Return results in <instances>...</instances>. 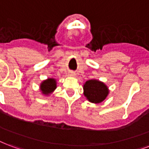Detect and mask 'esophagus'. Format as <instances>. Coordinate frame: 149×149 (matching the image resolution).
Listing matches in <instances>:
<instances>
[{
    "instance_id": "obj_1",
    "label": "esophagus",
    "mask_w": 149,
    "mask_h": 149,
    "mask_svg": "<svg viewBox=\"0 0 149 149\" xmlns=\"http://www.w3.org/2000/svg\"><path fill=\"white\" fill-rule=\"evenodd\" d=\"M69 75H70V76H74V75H75V74L74 73V72H70V73H69Z\"/></svg>"
}]
</instances>
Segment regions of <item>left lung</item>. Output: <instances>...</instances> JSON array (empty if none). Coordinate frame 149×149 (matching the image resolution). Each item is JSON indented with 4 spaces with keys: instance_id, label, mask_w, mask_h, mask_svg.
I'll use <instances>...</instances> for the list:
<instances>
[{
    "instance_id": "left-lung-1",
    "label": "left lung",
    "mask_w": 149,
    "mask_h": 149,
    "mask_svg": "<svg viewBox=\"0 0 149 149\" xmlns=\"http://www.w3.org/2000/svg\"><path fill=\"white\" fill-rule=\"evenodd\" d=\"M84 96L89 102L93 104H100L107 98L109 89L104 82L91 79L85 82L83 86Z\"/></svg>"
}]
</instances>
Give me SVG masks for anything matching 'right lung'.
Returning a JSON list of instances; mask_svg holds the SVG:
<instances>
[{
	"instance_id": "1",
	"label": "right lung",
	"mask_w": 149,
	"mask_h": 149,
	"mask_svg": "<svg viewBox=\"0 0 149 149\" xmlns=\"http://www.w3.org/2000/svg\"><path fill=\"white\" fill-rule=\"evenodd\" d=\"M56 89V80L52 78L44 80L40 85V90L45 96H49Z\"/></svg>"
}]
</instances>
